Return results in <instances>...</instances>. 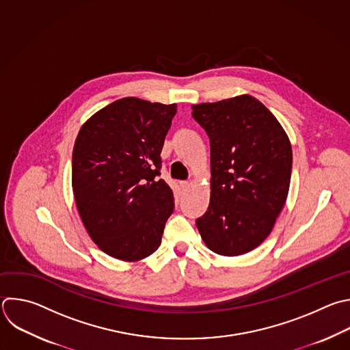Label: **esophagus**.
I'll list each match as a JSON object with an SVG mask.
<instances>
[{
  "label": "esophagus",
  "instance_id": "1",
  "mask_svg": "<svg viewBox=\"0 0 350 350\" xmlns=\"http://www.w3.org/2000/svg\"><path fill=\"white\" fill-rule=\"evenodd\" d=\"M180 185H181V188H185V189H187V188H189L191 183H189V181H181Z\"/></svg>",
  "mask_w": 350,
  "mask_h": 350
}]
</instances>
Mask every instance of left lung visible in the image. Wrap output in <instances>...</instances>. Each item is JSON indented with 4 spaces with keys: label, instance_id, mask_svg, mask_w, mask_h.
I'll return each mask as SVG.
<instances>
[{
    "label": "left lung",
    "instance_id": "1",
    "mask_svg": "<svg viewBox=\"0 0 350 350\" xmlns=\"http://www.w3.org/2000/svg\"><path fill=\"white\" fill-rule=\"evenodd\" d=\"M210 139V203L196 219L206 246L221 256L252 252L271 234L290 188L293 151L275 115L242 94L192 105Z\"/></svg>",
    "mask_w": 350,
    "mask_h": 350
}]
</instances>
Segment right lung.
<instances>
[{"instance_id":"obj_1","label":"right lung","mask_w":350,"mask_h":350,"mask_svg":"<svg viewBox=\"0 0 350 350\" xmlns=\"http://www.w3.org/2000/svg\"><path fill=\"white\" fill-rule=\"evenodd\" d=\"M176 104L116 100L82 125L72 150V191L92 241L108 256L139 261L161 246L174 208L159 178Z\"/></svg>"}]
</instances>
